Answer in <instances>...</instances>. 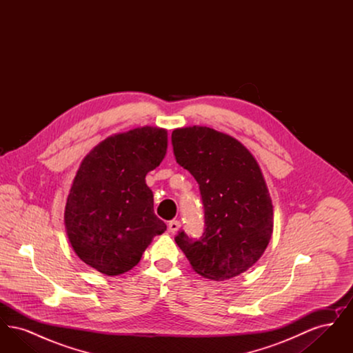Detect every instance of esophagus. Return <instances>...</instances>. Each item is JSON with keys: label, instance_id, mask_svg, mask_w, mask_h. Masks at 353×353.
<instances>
[{"label": "esophagus", "instance_id": "obj_1", "mask_svg": "<svg viewBox=\"0 0 353 353\" xmlns=\"http://www.w3.org/2000/svg\"><path fill=\"white\" fill-rule=\"evenodd\" d=\"M180 228H181V222L177 221V219H173V221H170L168 223V229L170 233H176Z\"/></svg>", "mask_w": 353, "mask_h": 353}]
</instances>
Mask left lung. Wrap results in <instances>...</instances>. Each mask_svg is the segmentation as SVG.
Listing matches in <instances>:
<instances>
[{"instance_id":"8db88e82","label":"left lung","mask_w":353,"mask_h":353,"mask_svg":"<svg viewBox=\"0 0 353 353\" xmlns=\"http://www.w3.org/2000/svg\"><path fill=\"white\" fill-rule=\"evenodd\" d=\"M176 161L200 185L205 229L174 241L203 278L225 281L250 269L269 245L272 202L262 170L236 139L209 127L172 132Z\"/></svg>"}]
</instances>
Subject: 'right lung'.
Wrapping results in <instances>:
<instances>
[{
  "instance_id": "1",
  "label": "right lung",
  "mask_w": 353,
  "mask_h": 353,
  "mask_svg": "<svg viewBox=\"0 0 353 353\" xmlns=\"http://www.w3.org/2000/svg\"><path fill=\"white\" fill-rule=\"evenodd\" d=\"M167 148L168 132L145 125L107 137L84 157L68 193L65 226L85 265L110 276L124 274L167 230L145 184Z\"/></svg>"
}]
</instances>
